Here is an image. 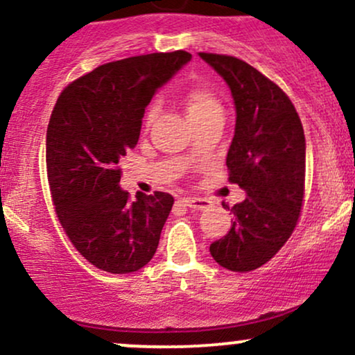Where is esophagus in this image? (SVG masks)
Listing matches in <instances>:
<instances>
[{
    "mask_svg": "<svg viewBox=\"0 0 355 355\" xmlns=\"http://www.w3.org/2000/svg\"><path fill=\"white\" fill-rule=\"evenodd\" d=\"M185 205L191 210H205L210 207V200L207 198H200V197H185L183 198Z\"/></svg>",
    "mask_w": 355,
    "mask_h": 355,
    "instance_id": "obj_1",
    "label": "esophagus"
}]
</instances>
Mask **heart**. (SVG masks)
Listing matches in <instances>:
<instances>
[{
  "instance_id": "b5f03b06",
  "label": "heart",
  "mask_w": 355,
  "mask_h": 355,
  "mask_svg": "<svg viewBox=\"0 0 355 355\" xmlns=\"http://www.w3.org/2000/svg\"><path fill=\"white\" fill-rule=\"evenodd\" d=\"M220 105L214 93H210L205 88H191L185 95V112L189 120L209 115L211 112H218ZM155 115V110L148 113V120Z\"/></svg>"
}]
</instances>
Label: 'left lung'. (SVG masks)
Returning <instances> with one entry per match:
<instances>
[{"label":"left lung","mask_w":355,"mask_h":355,"mask_svg":"<svg viewBox=\"0 0 355 355\" xmlns=\"http://www.w3.org/2000/svg\"><path fill=\"white\" fill-rule=\"evenodd\" d=\"M222 76L235 105L227 153L229 180L247 193L230 209V230L210 245L218 266L250 272L274 257L299 220L305 180V137L288 96L234 56L198 53ZM225 207V205H223Z\"/></svg>","instance_id":"left-lung-1"}]
</instances>
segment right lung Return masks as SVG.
I'll return each mask as SVG.
<instances>
[{
    "label": "right lung",
    "instance_id": "obj_1",
    "mask_svg": "<svg viewBox=\"0 0 355 355\" xmlns=\"http://www.w3.org/2000/svg\"><path fill=\"white\" fill-rule=\"evenodd\" d=\"M187 51L152 53L101 64L61 92L46 132V172L56 215L92 266L140 270L157 252L173 197L130 200L118 162L135 148L146 105L183 64Z\"/></svg>",
    "mask_w": 355,
    "mask_h": 355
}]
</instances>
